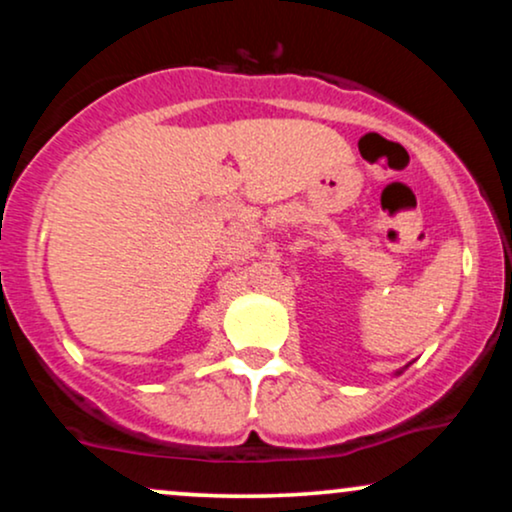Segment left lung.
I'll return each instance as SVG.
<instances>
[{
    "label": "left lung",
    "instance_id": "obj_1",
    "mask_svg": "<svg viewBox=\"0 0 512 512\" xmlns=\"http://www.w3.org/2000/svg\"><path fill=\"white\" fill-rule=\"evenodd\" d=\"M399 373H402V370H397V375H399Z\"/></svg>",
    "mask_w": 512,
    "mask_h": 512
}]
</instances>
